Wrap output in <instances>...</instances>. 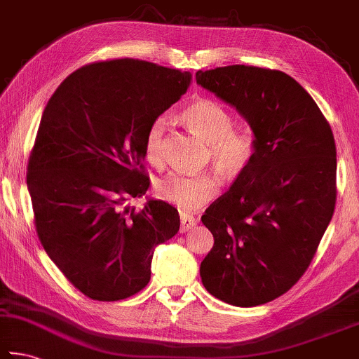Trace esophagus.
Listing matches in <instances>:
<instances>
[{"mask_svg": "<svg viewBox=\"0 0 359 359\" xmlns=\"http://www.w3.org/2000/svg\"><path fill=\"white\" fill-rule=\"evenodd\" d=\"M198 224V219L193 215L180 213V232H187Z\"/></svg>", "mask_w": 359, "mask_h": 359, "instance_id": "obj_1", "label": "esophagus"}]
</instances>
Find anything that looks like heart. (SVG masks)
Here are the masks:
<instances>
[{"label":"heart","mask_w":359,"mask_h":359,"mask_svg":"<svg viewBox=\"0 0 359 359\" xmlns=\"http://www.w3.org/2000/svg\"><path fill=\"white\" fill-rule=\"evenodd\" d=\"M182 119L191 132L208 146V157L224 172L237 174L250 165L257 151L256 136L251 130L232 128L233 116L226 107L212 99H198L187 105ZM165 119H155L144 136L146 160L154 166L163 163ZM221 188L218 172L201 174L169 172L155 182V194L184 212H194L217 196Z\"/></svg>","instance_id":"obj_1"}]
</instances>
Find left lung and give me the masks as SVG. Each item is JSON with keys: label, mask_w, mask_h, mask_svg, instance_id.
Here are the masks:
<instances>
[{"label": "left lung", "mask_w": 359, "mask_h": 359, "mask_svg": "<svg viewBox=\"0 0 359 359\" xmlns=\"http://www.w3.org/2000/svg\"><path fill=\"white\" fill-rule=\"evenodd\" d=\"M256 136L252 161L202 215L213 248L204 287L240 308L273 302L308 270L336 207V142L302 84L281 70L226 66L196 74Z\"/></svg>", "instance_id": "8db88e82"}]
</instances>
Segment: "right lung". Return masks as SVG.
Returning a JSON list of instances; mask_svg holds the SVG:
<instances>
[{"label": "right lung", "mask_w": 359, "mask_h": 359, "mask_svg": "<svg viewBox=\"0 0 359 359\" xmlns=\"http://www.w3.org/2000/svg\"><path fill=\"white\" fill-rule=\"evenodd\" d=\"M190 72L132 60L75 70L50 97L28 160L37 237L84 295L133 297L151 281L155 246L180 227L163 201L126 205L146 194L144 136L187 93Z\"/></svg>", "instance_id": "1"}]
</instances>
